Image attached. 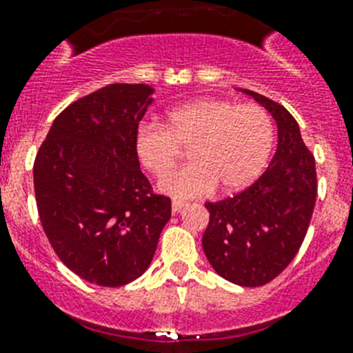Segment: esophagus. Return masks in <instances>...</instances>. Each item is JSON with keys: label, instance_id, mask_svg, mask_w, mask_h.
<instances>
[{"label": "esophagus", "instance_id": "1", "mask_svg": "<svg viewBox=\"0 0 353 353\" xmlns=\"http://www.w3.org/2000/svg\"><path fill=\"white\" fill-rule=\"evenodd\" d=\"M185 205H188V203L183 202V200H173V202H171V208H173V212L182 211V209L185 208Z\"/></svg>", "mask_w": 353, "mask_h": 353}]
</instances>
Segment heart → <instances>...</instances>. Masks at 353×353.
<instances>
[{"label": "heart", "mask_w": 353, "mask_h": 353, "mask_svg": "<svg viewBox=\"0 0 353 353\" xmlns=\"http://www.w3.org/2000/svg\"><path fill=\"white\" fill-rule=\"evenodd\" d=\"M274 139V119L260 104L200 99L170 110L164 126H139L133 145L142 168L163 176L176 163L179 148L189 145L194 162L167 174L160 189L191 198L214 185L225 193L250 185L269 164Z\"/></svg>", "instance_id": "b5f03b06"}]
</instances>
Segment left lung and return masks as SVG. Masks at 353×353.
Masks as SVG:
<instances>
[{
    "mask_svg": "<svg viewBox=\"0 0 353 353\" xmlns=\"http://www.w3.org/2000/svg\"><path fill=\"white\" fill-rule=\"evenodd\" d=\"M278 124V150L252 185L220 202H208L202 247L218 274L241 287H261L298 254L317 196L316 160L296 119L272 99L250 90Z\"/></svg>",
    "mask_w": 353,
    "mask_h": 353,
    "instance_id": "1",
    "label": "left lung"
}]
</instances>
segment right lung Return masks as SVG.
<instances>
[{"instance_id": "obj_1", "label": "right lung", "mask_w": 353, "mask_h": 353, "mask_svg": "<svg viewBox=\"0 0 353 353\" xmlns=\"http://www.w3.org/2000/svg\"><path fill=\"white\" fill-rule=\"evenodd\" d=\"M148 84H108L55 117L34 162L41 225L59 260L99 287L150 267L171 200L153 193L135 153Z\"/></svg>"}]
</instances>
